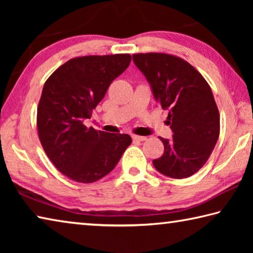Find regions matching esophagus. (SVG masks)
I'll return each mask as SVG.
<instances>
[{"instance_id":"1","label":"esophagus","mask_w":253,"mask_h":253,"mask_svg":"<svg viewBox=\"0 0 253 253\" xmlns=\"http://www.w3.org/2000/svg\"><path fill=\"white\" fill-rule=\"evenodd\" d=\"M131 138L134 142H144V140H146V137L138 136V135H132Z\"/></svg>"}]
</instances>
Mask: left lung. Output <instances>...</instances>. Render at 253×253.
I'll list each match as a JSON object with an SVG mask.
<instances>
[{
    "label": "left lung",
    "instance_id": "left-lung-1",
    "mask_svg": "<svg viewBox=\"0 0 253 253\" xmlns=\"http://www.w3.org/2000/svg\"><path fill=\"white\" fill-rule=\"evenodd\" d=\"M132 60L155 100L169 111L174 132L170 140L160 137L164 153L153 164L169 177L191 176L207 163L220 135V114L211 88L193 66L176 55L135 53Z\"/></svg>",
    "mask_w": 253,
    "mask_h": 253
}]
</instances>
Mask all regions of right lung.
Returning <instances> with one entry per match:
<instances>
[{"label":"right lung","mask_w":253,"mask_h":253,"mask_svg":"<svg viewBox=\"0 0 253 253\" xmlns=\"http://www.w3.org/2000/svg\"><path fill=\"white\" fill-rule=\"evenodd\" d=\"M130 60L128 53L72 58L45 81L38 106V135L46 156L72 181L92 183L106 176L131 144L127 134L84 125Z\"/></svg>","instance_id":"1"}]
</instances>
